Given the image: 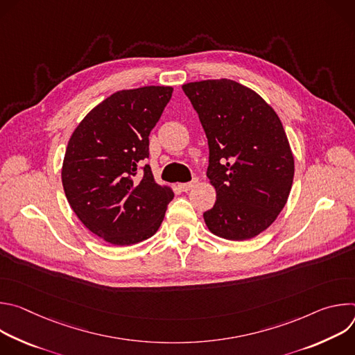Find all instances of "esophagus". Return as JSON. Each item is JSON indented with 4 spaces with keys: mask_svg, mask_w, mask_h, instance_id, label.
<instances>
[{
    "mask_svg": "<svg viewBox=\"0 0 355 355\" xmlns=\"http://www.w3.org/2000/svg\"><path fill=\"white\" fill-rule=\"evenodd\" d=\"M196 184V180H193V181H191V182H184V184H180L178 185V188L181 189V191H184V192H187V191H189L193 185Z\"/></svg>",
    "mask_w": 355,
    "mask_h": 355,
    "instance_id": "esophagus-1",
    "label": "esophagus"
}]
</instances>
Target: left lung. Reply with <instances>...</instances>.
<instances>
[{"mask_svg": "<svg viewBox=\"0 0 355 355\" xmlns=\"http://www.w3.org/2000/svg\"><path fill=\"white\" fill-rule=\"evenodd\" d=\"M209 144L207 175L216 202L204 214L208 229L227 240L260 234L284 209L295 164L284 126L256 92L233 80L182 85Z\"/></svg>", "mask_w": 355, "mask_h": 355, "instance_id": "1", "label": "left lung"}]
</instances>
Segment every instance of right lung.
<instances>
[{"instance_id":"add662e5","label":"right lung","mask_w":355,"mask_h":355,"mask_svg":"<svg viewBox=\"0 0 355 355\" xmlns=\"http://www.w3.org/2000/svg\"><path fill=\"white\" fill-rule=\"evenodd\" d=\"M171 87L122 89L98 104L73 132L62 181L83 225L114 245L153 236L174 198L159 185L148 164V135L171 98Z\"/></svg>"}]
</instances>
